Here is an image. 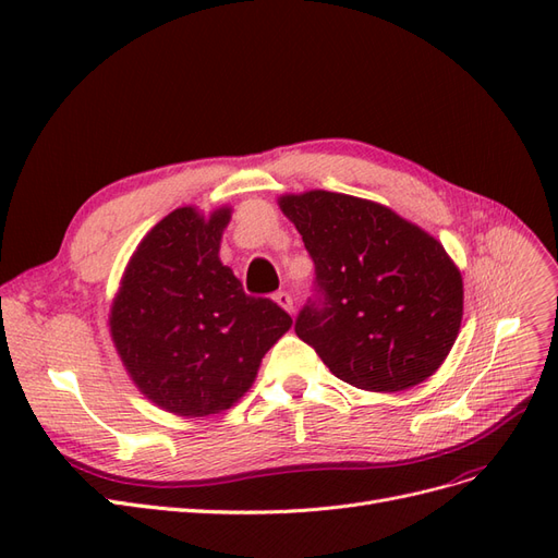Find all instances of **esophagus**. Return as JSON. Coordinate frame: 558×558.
Here are the masks:
<instances>
[{
    "label": "esophagus",
    "instance_id": "1",
    "mask_svg": "<svg viewBox=\"0 0 558 558\" xmlns=\"http://www.w3.org/2000/svg\"><path fill=\"white\" fill-rule=\"evenodd\" d=\"M275 300H277V305H279V307H283L286 312L293 314V298H291V293H289V291H279V293L275 295Z\"/></svg>",
    "mask_w": 558,
    "mask_h": 558
}]
</instances>
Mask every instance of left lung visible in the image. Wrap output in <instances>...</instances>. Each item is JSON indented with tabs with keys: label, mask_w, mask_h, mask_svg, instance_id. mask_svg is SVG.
<instances>
[{
	"label": "left lung",
	"mask_w": 558,
	"mask_h": 558,
	"mask_svg": "<svg viewBox=\"0 0 558 558\" xmlns=\"http://www.w3.org/2000/svg\"><path fill=\"white\" fill-rule=\"evenodd\" d=\"M314 260L295 335L330 373L393 393L428 379L459 335L463 281L445 246L396 211L342 193L279 199Z\"/></svg>",
	"instance_id": "8db88e82"
}]
</instances>
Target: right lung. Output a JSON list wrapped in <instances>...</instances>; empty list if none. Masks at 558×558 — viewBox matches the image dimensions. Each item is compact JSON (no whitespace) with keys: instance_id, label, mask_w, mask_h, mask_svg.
Listing matches in <instances>:
<instances>
[{"instance_id":"right-lung-1","label":"right lung","mask_w":558,"mask_h":558,"mask_svg":"<svg viewBox=\"0 0 558 558\" xmlns=\"http://www.w3.org/2000/svg\"><path fill=\"white\" fill-rule=\"evenodd\" d=\"M230 209L183 207L150 230L125 269L111 335L134 384L160 408L207 416L232 408L293 318L253 298L218 260Z\"/></svg>"}]
</instances>
